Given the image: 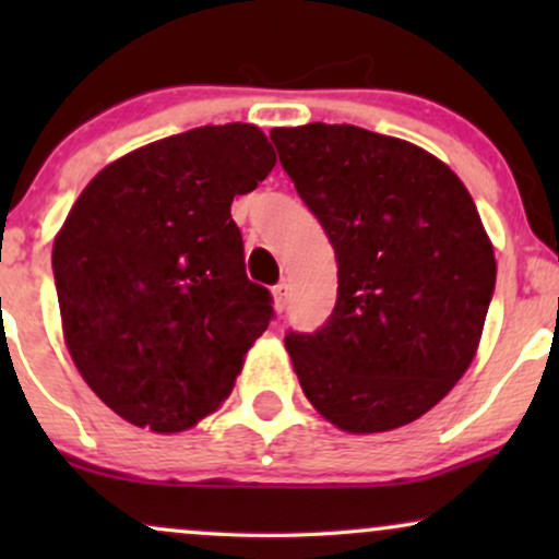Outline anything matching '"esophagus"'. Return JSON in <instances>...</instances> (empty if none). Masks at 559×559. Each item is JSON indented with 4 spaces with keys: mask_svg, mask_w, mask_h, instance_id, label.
Instances as JSON below:
<instances>
[{
    "mask_svg": "<svg viewBox=\"0 0 559 559\" xmlns=\"http://www.w3.org/2000/svg\"><path fill=\"white\" fill-rule=\"evenodd\" d=\"M273 299H275V310L284 312L286 305H288V284H286V281H281V284L273 286Z\"/></svg>",
    "mask_w": 559,
    "mask_h": 559,
    "instance_id": "esophagus-1",
    "label": "esophagus"
}]
</instances>
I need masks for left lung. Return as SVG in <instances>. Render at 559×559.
I'll return each mask as SVG.
<instances>
[{
  "label": "left lung",
  "instance_id": "obj_1",
  "mask_svg": "<svg viewBox=\"0 0 559 559\" xmlns=\"http://www.w3.org/2000/svg\"><path fill=\"white\" fill-rule=\"evenodd\" d=\"M271 139L338 265L329 320L286 333L301 391L342 431L407 426L463 378L489 312L497 262L473 197L426 150L365 128Z\"/></svg>",
  "mask_w": 559,
  "mask_h": 559
}]
</instances>
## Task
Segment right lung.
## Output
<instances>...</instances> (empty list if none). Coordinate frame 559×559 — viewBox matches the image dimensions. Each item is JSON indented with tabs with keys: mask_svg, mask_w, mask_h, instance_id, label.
<instances>
[{
	"mask_svg": "<svg viewBox=\"0 0 559 559\" xmlns=\"http://www.w3.org/2000/svg\"><path fill=\"white\" fill-rule=\"evenodd\" d=\"M258 126H202L107 165L55 239L52 271L75 368L139 428L176 433L228 400L273 318L243 271L230 217L273 170Z\"/></svg>",
	"mask_w": 559,
	"mask_h": 559,
	"instance_id": "1",
	"label": "right lung"
}]
</instances>
